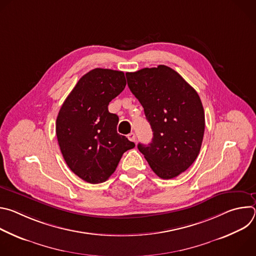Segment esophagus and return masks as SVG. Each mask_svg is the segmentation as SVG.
Wrapping results in <instances>:
<instances>
[{"label": "esophagus", "instance_id": "34e87169", "mask_svg": "<svg viewBox=\"0 0 256 256\" xmlns=\"http://www.w3.org/2000/svg\"><path fill=\"white\" fill-rule=\"evenodd\" d=\"M128 138L130 140V142H136V134L134 132H130L128 134Z\"/></svg>", "mask_w": 256, "mask_h": 256}]
</instances>
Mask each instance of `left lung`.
Here are the masks:
<instances>
[{
	"instance_id": "left-lung-1",
	"label": "left lung",
	"mask_w": 256,
	"mask_h": 256,
	"mask_svg": "<svg viewBox=\"0 0 256 256\" xmlns=\"http://www.w3.org/2000/svg\"><path fill=\"white\" fill-rule=\"evenodd\" d=\"M128 85L144 107L153 138L138 149L163 179L184 172L196 159L204 132L198 92L171 68L160 64L126 72Z\"/></svg>"
}]
</instances>
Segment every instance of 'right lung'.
<instances>
[{"instance_id":"obj_1","label":"right lung","mask_w":256,"mask_h":256,"mask_svg":"<svg viewBox=\"0 0 256 256\" xmlns=\"http://www.w3.org/2000/svg\"><path fill=\"white\" fill-rule=\"evenodd\" d=\"M126 85L124 72L94 68L85 74L62 103L56 132L68 168L89 184L106 181L116 171L122 154L134 147L118 134V116L108 104Z\"/></svg>"}]
</instances>
